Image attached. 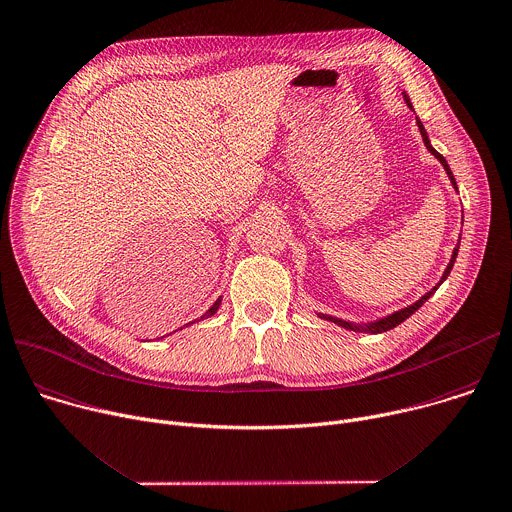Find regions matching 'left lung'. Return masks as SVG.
<instances>
[{
    "mask_svg": "<svg viewBox=\"0 0 512 512\" xmlns=\"http://www.w3.org/2000/svg\"><path fill=\"white\" fill-rule=\"evenodd\" d=\"M404 100H406V104L412 108V102H410V98H408V94L404 92ZM416 124H418V128H420V134H422V140H424V144H426V148L440 160V164L444 166V170H446V175H448V179H450V183H452V187L458 191V187H456V181H454V175H452V170H450V166H448V162H446V158L440 154V152H436L434 148H432V144H430V140H428V134H426V130H424V124L416 118ZM458 247L460 245H456L454 247V251H452V257H450V263H448V267H446V271H444V275H442V279H440V283L436 285V287H432V291H428L424 297H420L416 303H412V305H408V307H404V309H400V311H396V313H392V315H388V317H382V319H378V321H374V323H366V325H356V323H350V321H344V319H337V317H331V315H323V313H317L319 317H323V319H327V321H333V323H337V325H342V327H346V329H352V331H366V333H382V331H388V329H394L396 325H400L402 321H406L414 311H418L426 301H428V297L442 285V281L450 275V271H452V265H454V261H456V255H458Z\"/></svg>",
    "mask_w": 512,
    "mask_h": 512,
    "instance_id": "8db88e82",
    "label": "left lung"
}]
</instances>
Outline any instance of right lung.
<instances>
[{"label":"right lung","mask_w":512,"mask_h":512,"mask_svg":"<svg viewBox=\"0 0 512 512\" xmlns=\"http://www.w3.org/2000/svg\"><path fill=\"white\" fill-rule=\"evenodd\" d=\"M219 305H221V297H219V299H217V301L213 303V307H211V309H209V311H207L205 315H201V319H205V317H211V315H215V313H217V309H219Z\"/></svg>","instance_id":"obj_1"}]
</instances>
